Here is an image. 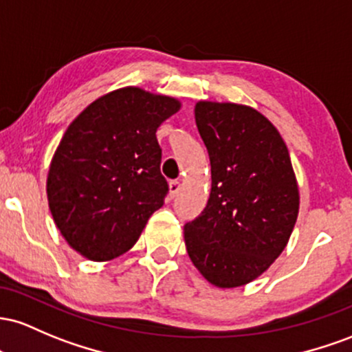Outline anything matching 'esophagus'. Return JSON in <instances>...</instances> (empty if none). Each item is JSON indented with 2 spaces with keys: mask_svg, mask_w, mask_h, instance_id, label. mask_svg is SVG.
<instances>
[{
  "mask_svg": "<svg viewBox=\"0 0 352 352\" xmlns=\"http://www.w3.org/2000/svg\"><path fill=\"white\" fill-rule=\"evenodd\" d=\"M179 191H181V183H179V181H171V183H169V196L175 197Z\"/></svg>",
  "mask_w": 352,
  "mask_h": 352,
  "instance_id": "obj_1",
  "label": "esophagus"
}]
</instances>
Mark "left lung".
Segmentation results:
<instances>
[{
  "label": "left lung",
  "instance_id": "1",
  "mask_svg": "<svg viewBox=\"0 0 352 352\" xmlns=\"http://www.w3.org/2000/svg\"><path fill=\"white\" fill-rule=\"evenodd\" d=\"M195 116L212 184L203 214L184 226L186 251L212 286H246L279 258L298 219L289 151L276 126L251 106L197 101Z\"/></svg>",
  "mask_w": 352,
  "mask_h": 352
}]
</instances>
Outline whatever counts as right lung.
<instances>
[{"label":"right lung","instance_id":"right-lung-1","mask_svg":"<svg viewBox=\"0 0 352 352\" xmlns=\"http://www.w3.org/2000/svg\"><path fill=\"white\" fill-rule=\"evenodd\" d=\"M179 109L176 98L124 86L71 121L51 157L46 195L54 224L82 258L124 254L164 204L156 131Z\"/></svg>","mask_w":352,"mask_h":352}]
</instances>
